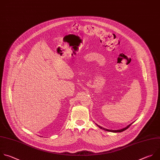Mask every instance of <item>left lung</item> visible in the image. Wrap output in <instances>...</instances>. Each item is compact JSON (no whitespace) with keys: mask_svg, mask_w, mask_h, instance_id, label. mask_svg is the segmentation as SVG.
<instances>
[{"mask_svg":"<svg viewBox=\"0 0 160 160\" xmlns=\"http://www.w3.org/2000/svg\"><path fill=\"white\" fill-rule=\"evenodd\" d=\"M133 123V122L132 123H131V124H129V125H127V127H125V128H123V129H120V130H109V129H104V128H103L102 127H101V126H100V125H97L100 129H103V130H105V131H108V132H123V131H125L127 129H128L129 127L131 125V124H132Z\"/></svg>","mask_w":160,"mask_h":160,"instance_id":"obj_1","label":"left lung"}]
</instances>
